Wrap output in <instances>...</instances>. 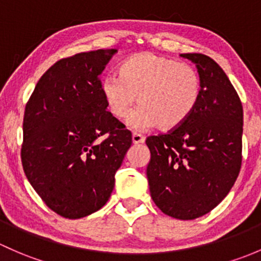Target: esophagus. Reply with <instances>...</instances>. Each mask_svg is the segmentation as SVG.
I'll use <instances>...</instances> for the list:
<instances>
[{
	"label": "esophagus",
	"mask_w": 261,
	"mask_h": 261,
	"mask_svg": "<svg viewBox=\"0 0 261 261\" xmlns=\"http://www.w3.org/2000/svg\"><path fill=\"white\" fill-rule=\"evenodd\" d=\"M132 141H133L134 144H139V143H144L146 138H144V137L142 136V134L136 133V132H134V133L132 134Z\"/></svg>",
	"instance_id": "34e87169"
}]
</instances>
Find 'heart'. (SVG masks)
Returning <instances> with one entry per match:
<instances>
[{
  "instance_id": "obj_1",
  "label": "heart",
  "mask_w": 261,
  "mask_h": 261,
  "mask_svg": "<svg viewBox=\"0 0 261 261\" xmlns=\"http://www.w3.org/2000/svg\"><path fill=\"white\" fill-rule=\"evenodd\" d=\"M107 108L117 119H124L138 96L139 107L128 119L134 129L158 125L173 129L186 122L201 96V77L195 66L168 56L141 53L125 60L119 76L101 82Z\"/></svg>"
}]
</instances>
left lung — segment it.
Returning a JSON list of instances; mask_svg holds the SVG:
<instances>
[{"label":"left lung","instance_id":"obj_1","mask_svg":"<svg viewBox=\"0 0 261 261\" xmlns=\"http://www.w3.org/2000/svg\"><path fill=\"white\" fill-rule=\"evenodd\" d=\"M197 66L201 96L189 119L150 136L147 178L163 214L193 220L216 207L235 184L243 161V104L224 70L203 54H182Z\"/></svg>","mask_w":261,"mask_h":261}]
</instances>
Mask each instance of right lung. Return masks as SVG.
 <instances>
[{
	"label": "right lung",
	"instance_id": "obj_1",
	"mask_svg": "<svg viewBox=\"0 0 261 261\" xmlns=\"http://www.w3.org/2000/svg\"><path fill=\"white\" fill-rule=\"evenodd\" d=\"M115 49L56 61L40 77L23 115L21 161L46 206L65 219L100 210L132 133L107 111L101 74Z\"/></svg>",
	"mask_w": 261,
	"mask_h": 261
}]
</instances>
